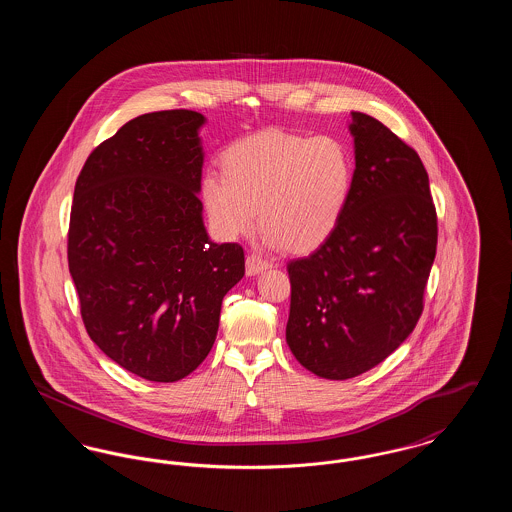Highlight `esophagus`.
Wrapping results in <instances>:
<instances>
[{
  "instance_id": "34e87169",
  "label": "esophagus",
  "mask_w": 512,
  "mask_h": 512,
  "mask_svg": "<svg viewBox=\"0 0 512 512\" xmlns=\"http://www.w3.org/2000/svg\"><path fill=\"white\" fill-rule=\"evenodd\" d=\"M270 267L272 265L265 261V259H261L259 255H247V259H245V272L249 276H255V274H259V272H263V270H267Z\"/></svg>"
}]
</instances>
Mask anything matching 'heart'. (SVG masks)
<instances>
[{"label":"heart","instance_id":"obj_1","mask_svg":"<svg viewBox=\"0 0 512 512\" xmlns=\"http://www.w3.org/2000/svg\"><path fill=\"white\" fill-rule=\"evenodd\" d=\"M220 176H207L201 199L224 240L249 234L255 222L272 247L311 253L338 230L347 211L355 163L343 142L267 130L228 147Z\"/></svg>","mask_w":512,"mask_h":512}]
</instances>
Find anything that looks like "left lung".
Masks as SVG:
<instances>
[{
  "mask_svg": "<svg viewBox=\"0 0 512 512\" xmlns=\"http://www.w3.org/2000/svg\"><path fill=\"white\" fill-rule=\"evenodd\" d=\"M355 184L338 230L288 263L286 341L326 380L380 365L409 338L436 259L438 217L418 153L374 117L353 111Z\"/></svg>",
  "mask_w": 512,
  "mask_h": 512,
  "instance_id": "obj_1",
  "label": "left lung"
}]
</instances>
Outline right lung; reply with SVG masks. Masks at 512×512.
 Masks as SVG:
<instances>
[{"instance_id":"1","label":"right lung","mask_w":512,"mask_h":512,"mask_svg":"<svg viewBox=\"0 0 512 512\" xmlns=\"http://www.w3.org/2000/svg\"><path fill=\"white\" fill-rule=\"evenodd\" d=\"M201 113H146L86 159L74 186L69 270L86 332L149 382L209 355L222 297L245 274L240 244H215L199 201Z\"/></svg>"}]
</instances>
